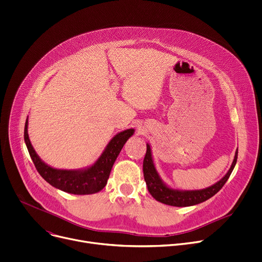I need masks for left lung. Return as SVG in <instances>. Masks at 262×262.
Wrapping results in <instances>:
<instances>
[{
	"instance_id": "obj_1",
	"label": "left lung",
	"mask_w": 262,
	"mask_h": 262,
	"mask_svg": "<svg viewBox=\"0 0 262 262\" xmlns=\"http://www.w3.org/2000/svg\"><path fill=\"white\" fill-rule=\"evenodd\" d=\"M237 157H238V148L235 152L234 160L230 169L225 173L224 177L221 178L215 184L202 189H178V188H172L168 186L161 179L159 172L157 171L154 163L150 145L146 143V154L143 161L144 180L146 182V186L150 195L157 201L167 205H171V206L196 205L206 201L207 199H210L222 188V186L230 178L231 173L236 165Z\"/></svg>"
}]
</instances>
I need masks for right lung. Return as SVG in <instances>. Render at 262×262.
Masks as SVG:
<instances>
[{
    "mask_svg": "<svg viewBox=\"0 0 262 262\" xmlns=\"http://www.w3.org/2000/svg\"><path fill=\"white\" fill-rule=\"evenodd\" d=\"M135 134L134 128L120 132L108 142L97 161L84 168L61 169L46 164L33 149L28 136V117L25 122L24 140L30 158L40 175L50 185L65 193L74 195H91L102 190L107 183L113 165L122 147Z\"/></svg>",
    "mask_w": 262,
    "mask_h": 262,
    "instance_id": "obj_1",
    "label": "right lung"
}]
</instances>
